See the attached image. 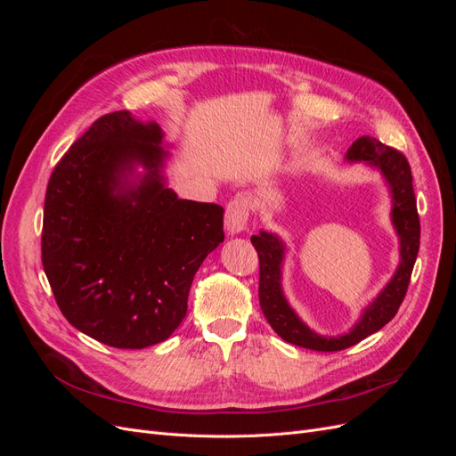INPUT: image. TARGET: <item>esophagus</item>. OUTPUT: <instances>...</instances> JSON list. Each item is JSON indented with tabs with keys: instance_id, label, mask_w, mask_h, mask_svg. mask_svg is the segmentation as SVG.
Segmentation results:
<instances>
[{
	"instance_id": "34e87169",
	"label": "esophagus",
	"mask_w": 456,
	"mask_h": 456,
	"mask_svg": "<svg viewBox=\"0 0 456 456\" xmlns=\"http://www.w3.org/2000/svg\"><path fill=\"white\" fill-rule=\"evenodd\" d=\"M247 220H249V205H247V200L243 196L233 198L228 203L224 215L226 232L230 236H238V233H241L247 228Z\"/></svg>"
}]
</instances>
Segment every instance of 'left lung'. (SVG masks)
Here are the masks:
<instances>
[{
    "label": "left lung",
    "mask_w": 456,
    "mask_h": 456,
    "mask_svg": "<svg viewBox=\"0 0 456 456\" xmlns=\"http://www.w3.org/2000/svg\"><path fill=\"white\" fill-rule=\"evenodd\" d=\"M344 159L348 163H365L382 175L386 186L390 190V218L399 238V265L394 275L375 300L363 308L360 320L352 325L350 330L337 337H323L302 322L283 293L281 275L287 251L283 240L278 233L266 230H260L258 236L251 238L260 260L258 298L262 314L283 340L315 352H338L350 348L369 335L377 333L392 320L405 298L420 245V220L415 191H412V175L409 161L402 151L384 146L372 136H360L348 148Z\"/></svg>",
    "instance_id": "1"
}]
</instances>
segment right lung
Wrapping results in <instances>:
<instances>
[{"label":"right lung","instance_id":"right-lung-1","mask_svg":"<svg viewBox=\"0 0 456 456\" xmlns=\"http://www.w3.org/2000/svg\"><path fill=\"white\" fill-rule=\"evenodd\" d=\"M169 156L156 121L121 110L96 119L49 178L45 275L66 320L108 346L167 340L201 262L224 241L223 207L167 186Z\"/></svg>","mask_w":456,"mask_h":456}]
</instances>
